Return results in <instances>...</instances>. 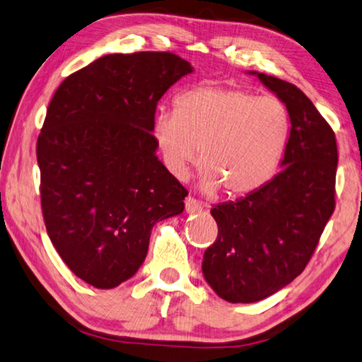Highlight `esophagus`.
<instances>
[{
  "label": "esophagus",
  "mask_w": 362,
  "mask_h": 362,
  "mask_svg": "<svg viewBox=\"0 0 362 362\" xmlns=\"http://www.w3.org/2000/svg\"><path fill=\"white\" fill-rule=\"evenodd\" d=\"M185 209L187 214H197V212H202L204 205L200 204L197 199H194L192 196H187L185 200Z\"/></svg>",
  "instance_id": "1"
}]
</instances>
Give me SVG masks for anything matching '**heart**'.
<instances>
[{
  "instance_id": "heart-1",
  "label": "heart",
  "mask_w": 362,
  "mask_h": 362,
  "mask_svg": "<svg viewBox=\"0 0 362 362\" xmlns=\"http://www.w3.org/2000/svg\"><path fill=\"white\" fill-rule=\"evenodd\" d=\"M291 131L281 98L244 88L197 86L177 93L173 111H160L153 137L175 176H185L199 148L207 191L243 196L262 187L280 165Z\"/></svg>"
}]
</instances>
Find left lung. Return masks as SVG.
I'll use <instances>...</instances> for the list:
<instances>
[{"instance_id":"1","label":"left lung","mask_w":362,"mask_h":362,"mask_svg":"<svg viewBox=\"0 0 362 362\" xmlns=\"http://www.w3.org/2000/svg\"><path fill=\"white\" fill-rule=\"evenodd\" d=\"M290 111L283 170L257 191L210 210L218 225L202 272L228 303H255L303 274L335 210V132L301 88L259 72Z\"/></svg>"}]
</instances>
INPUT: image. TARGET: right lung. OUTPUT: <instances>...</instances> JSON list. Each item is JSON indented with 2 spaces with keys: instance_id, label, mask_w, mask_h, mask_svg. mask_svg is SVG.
<instances>
[{
  "instance_id": "add662e5",
  "label": "right lung",
  "mask_w": 362,
  "mask_h": 362,
  "mask_svg": "<svg viewBox=\"0 0 362 362\" xmlns=\"http://www.w3.org/2000/svg\"><path fill=\"white\" fill-rule=\"evenodd\" d=\"M192 66L170 52L107 54L61 82L37 139L47 233L63 262L108 290L139 270L152 226L187 191L155 155V111Z\"/></svg>"
}]
</instances>
